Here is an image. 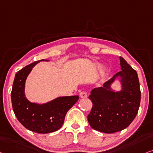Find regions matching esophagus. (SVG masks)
<instances>
[{
  "label": "esophagus",
  "instance_id": "34e87169",
  "mask_svg": "<svg viewBox=\"0 0 153 153\" xmlns=\"http://www.w3.org/2000/svg\"><path fill=\"white\" fill-rule=\"evenodd\" d=\"M79 96H80L81 98H85V97H87V93L85 91H82L79 93Z\"/></svg>",
  "mask_w": 153,
  "mask_h": 153
}]
</instances>
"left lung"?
<instances>
[{
    "instance_id": "left-lung-1",
    "label": "left lung",
    "mask_w": 153,
    "mask_h": 153,
    "mask_svg": "<svg viewBox=\"0 0 153 153\" xmlns=\"http://www.w3.org/2000/svg\"><path fill=\"white\" fill-rule=\"evenodd\" d=\"M121 71L103 84L95 88L88 96L93 103L88 122L91 127L104 133L122 131L131 124L138 113L141 91L137 74L120 57ZM119 78L120 91H114L111 84Z\"/></svg>"
}]
</instances>
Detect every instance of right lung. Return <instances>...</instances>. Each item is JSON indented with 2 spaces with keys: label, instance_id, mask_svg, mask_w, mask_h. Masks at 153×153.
<instances>
[{
  "label": "right lung",
  "instance_id": "obj_1",
  "mask_svg": "<svg viewBox=\"0 0 153 153\" xmlns=\"http://www.w3.org/2000/svg\"><path fill=\"white\" fill-rule=\"evenodd\" d=\"M42 59L22 68L16 73L11 93L13 112L20 124L38 133H49L62 126L67 111L76 103L78 95L58 97L45 104L31 102L25 96V82L33 67Z\"/></svg>",
  "mask_w": 153,
  "mask_h": 153
}]
</instances>
